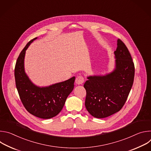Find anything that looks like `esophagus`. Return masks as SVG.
<instances>
[{"label": "esophagus", "mask_w": 151, "mask_h": 151, "mask_svg": "<svg viewBox=\"0 0 151 151\" xmlns=\"http://www.w3.org/2000/svg\"><path fill=\"white\" fill-rule=\"evenodd\" d=\"M84 82V78L82 76H79L76 78L75 83L76 85H82V83Z\"/></svg>", "instance_id": "34e87169"}]
</instances>
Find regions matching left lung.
Instances as JSON below:
<instances>
[{
	"label": "left lung",
	"instance_id": "obj_1",
	"mask_svg": "<svg viewBox=\"0 0 151 151\" xmlns=\"http://www.w3.org/2000/svg\"><path fill=\"white\" fill-rule=\"evenodd\" d=\"M115 67L104 75H90L83 85L85 105L94 117L104 118L119 111L133 86L134 65L127 47L118 39L114 52Z\"/></svg>",
	"mask_w": 151,
	"mask_h": 151
}]
</instances>
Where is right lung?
Returning <instances> with one entry per match:
<instances>
[{
	"instance_id": "add662e5",
	"label": "right lung",
	"mask_w": 151,
	"mask_h": 151,
	"mask_svg": "<svg viewBox=\"0 0 151 151\" xmlns=\"http://www.w3.org/2000/svg\"><path fill=\"white\" fill-rule=\"evenodd\" d=\"M37 38L31 40L18 57L14 71L15 83L26 110L36 117L50 119L62 110L66 99L73 90L75 77L46 87H39L30 79L25 72L24 58L26 50Z\"/></svg>"
}]
</instances>
